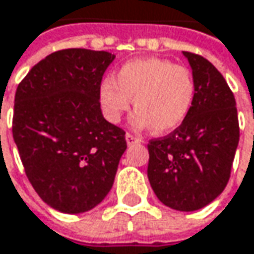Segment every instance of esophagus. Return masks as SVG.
Masks as SVG:
<instances>
[{
    "label": "esophagus",
    "mask_w": 254,
    "mask_h": 254,
    "mask_svg": "<svg viewBox=\"0 0 254 254\" xmlns=\"http://www.w3.org/2000/svg\"><path fill=\"white\" fill-rule=\"evenodd\" d=\"M125 138H127V145H132V144L141 142V139H139L138 136L132 135V133H127V135H125Z\"/></svg>",
    "instance_id": "obj_1"
}]
</instances>
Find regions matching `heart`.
Instances as JSON below:
<instances>
[{
  "instance_id": "1",
  "label": "heart",
  "mask_w": 254,
  "mask_h": 254,
  "mask_svg": "<svg viewBox=\"0 0 254 254\" xmlns=\"http://www.w3.org/2000/svg\"><path fill=\"white\" fill-rule=\"evenodd\" d=\"M98 98L110 122H119L132 103L136 109L130 118L132 127H151L157 133H166L187 119L195 100V80L184 66L144 57L121 66L115 79H104Z\"/></svg>"
}]
</instances>
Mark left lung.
<instances>
[{
    "label": "left lung",
    "mask_w": 254,
    "mask_h": 254,
    "mask_svg": "<svg viewBox=\"0 0 254 254\" xmlns=\"http://www.w3.org/2000/svg\"><path fill=\"white\" fill-rule=\"evenodd\" d=\"M182 54L195 80V100L172 133L150 141L147 175L165 206L194 212L225 190L240 127L234 94L219 70L201 56Z\"/></svg>",
    "instance_id": "1"
}]
</instances>
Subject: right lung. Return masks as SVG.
Wrapping results in <instances>:
<instances>
[{"instance_id":"obj_1","label":"right lung","mask_w":254,"mask_h":254,"mask_svg":"<svg viewBox=\"0 0 254 254\" xmlns=\"http://www.w3.org/2000/svg\"><path fill=\"white\" fill-rule=\"evenodd\" d=\"M107 51L69 48L35 64L14 97L13 138L38 195L63 213H83L113 187L125 130L107 122L98 91L115 60Z\"/></svg>"}]
</instances>
